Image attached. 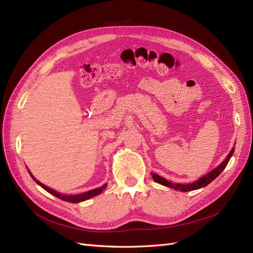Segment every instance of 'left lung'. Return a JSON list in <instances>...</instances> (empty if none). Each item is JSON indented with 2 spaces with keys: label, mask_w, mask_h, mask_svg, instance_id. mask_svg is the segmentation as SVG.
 Listing matches in <instances>:
<instances>
[{
  "label": "left lung",
  "mask_w": 253,
  "mask_h": 253,
  "mask_svg": "<svg viewBox=\"0 0 253 253\" xmlns=\"http://www.w3.org/2000/svg\"><path fill=\"white\" fill-rule=\"evenodd\" d=\"M233 153H234V148H232V150L230 151V153H229L228 156L226 157V159L217 168H215V169H213L211 172L204 175L203 177H201L200 179H197L196 181H194L192 183H187V185H182V183H174V182H171L169 180H167L166 178L162 177V176H159L158 174H155V173H152V177L156 182L160 183V185L166 186V187H169V188H172V189H175V190H178V191H181V192H188V191H193V190L201 189V188H204L206 186H208L211 181H213L221 172H223V170L225 169L226 166L228 165L229 160H230L231 156L233 155Z\"/></svg>",
  "instance_id": "left-lung-1"
}]
</instances>
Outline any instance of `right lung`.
I'll use <instances>...</instances> for the list:
<instances>
[{
  "instance_id": "obj_1",
  "label": "right lung",
  "mask_w": 253,
  "mask_h": 253,
  "mask_svg": "<svg viewBox=\"0 0 253 253\" xmlns=\"http://www.w3.org/2000/svg\"><path fill=\"white\" fill-rule=\"evenodd\" d=\"M28 172H29V171H28ZM29 175L32 176L33 179L38 183V185L41 186L44 190H46L48 193H50V194H52V195H55L56 197L60 198V200L65 201V202H70V203H73V204H75V203H80V202H84V201L89 200V198L94 197V196H96V195H98V194H100V193L102 192V191L106 188V186H108V183H104L103 186L99 187V188H96V189H93V190H89V191H87V192H85V193H81V194H77V195H65V194H61V193L57 192V191L52 190V189H50V188L46 187L45 185H43L42 182H40L39 180L36 179L30 172H29Z\"/></svg>"
}]
</instances>
